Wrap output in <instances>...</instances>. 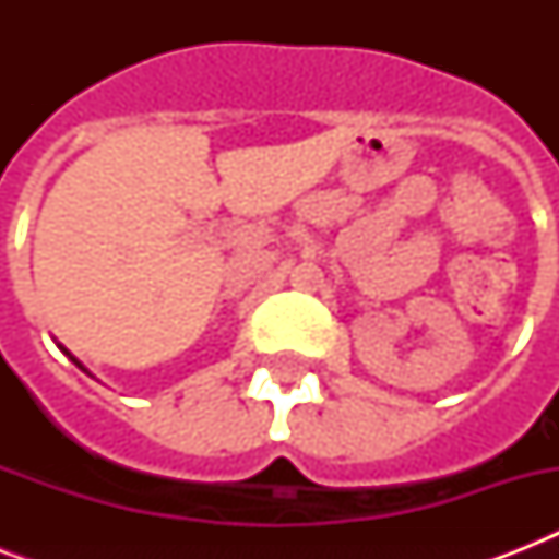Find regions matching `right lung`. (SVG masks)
I'll return each instance as SVG.
<instances>
[{"mask_svg":"<svg viewBox=\"0 0 559 559\" xmlns=\"http://www.w3.org/2000/svg\"><path fill=\"white\" fill-rule=\"evenodd\" d=\"M63 350H66V348H63ZM66 354H69V350H66ZM69 359H72V362H74V366H78V368H83V366H81V362H78V359H74V357H72V354H69Z\"/></svg>","mask_w":559,"mask_h":559,"instance_id":"obj_1","label":"right lung"}]
</instances>
